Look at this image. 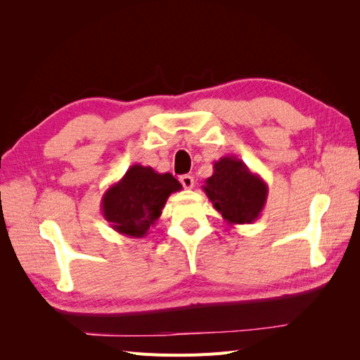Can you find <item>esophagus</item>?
Here are the masks:
<instances>
[{"instance_id":"esophagus-1","label":"esophagus","mask_w":360,"mask_h":360,"mask_svg":"<svg viewBox=\"0 0 360 360\" xmlns=\"http://www.w3.org/2000/svg\"><path fill=\"white\" fill-rule=\"evenodd\" d=\"M180 181H181L184 189H192V188H193V183H195L192 176H181V177H180Z\"/></svg>"}]
</instances>
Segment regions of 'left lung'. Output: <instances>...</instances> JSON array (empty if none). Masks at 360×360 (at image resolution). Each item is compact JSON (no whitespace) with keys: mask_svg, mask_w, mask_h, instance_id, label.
<instances>
[{"mask_svg":"<svg viewBox=\"0 0 360 360\" xmlns=\"http://www.w3.org/2000/svg\"><path fill=\"white\" fill-rule=\"evenodd\" d=\"M202 191L228 225L252 224L264 210L269 186L258 174L236 156H224L213 163V176Z\"/></svg>","mask_w":360,"mask_h":360,"instance_id":"left-lung-1","label":"left lung"}]
</instances>
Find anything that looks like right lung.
<instances>
[{
    "mask_svg": "<svg viewBox=\"0 0 360 360\" xmlns=\"http://www.w3.org/2000/svg\"><path fill=\"white\" fill-rule=\"evenodd\" d=\"M177 191L181 184L172 174L132 165L103 193L102 214L117 233L141 238L160 217L169 195Z\"/></svg>",
    "mask_w": 360,
    "mask_h": 360,
    "instance_id": "add662e5",
    "label": "right lung"
}]
</instances>
